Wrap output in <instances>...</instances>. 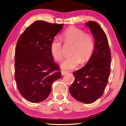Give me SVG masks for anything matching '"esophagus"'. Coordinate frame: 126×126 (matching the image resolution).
I'll use <instances>...</instances> for the list:
<instances>
[{"mask_svg": "<svg viewBox=\"0 0 126 126\" xmlns=\"http://www.w3.org/2000/svg\"><path fill=\"white\" fill-rule=\"evenodd\" d=\"M68 73V72H67V71H65V70H62V71H61V75H63V76L66 75V74Z\"/></svg>", "mask_w": 126, "mask_h": 126, "instance_id": "obj_1", "label": "esophagus"}]
</instances>
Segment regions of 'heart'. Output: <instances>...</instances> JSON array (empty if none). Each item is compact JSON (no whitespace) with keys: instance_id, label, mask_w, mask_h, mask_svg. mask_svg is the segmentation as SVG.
<instances>
[{"instance_id":"b5f03b06","label":"heart","mask_w":126,"mask_h":126,"mask_svg":"<svg viewBox=\"0 0 126 126\" xmlns=\"http://www.w3.org/2000/svg\"><path fill=\"white\" fill-rule=\"evenodd\" d=\"M62 38L66 43L73 44L71 56L66 57L61 64L63 69L69 70L75 68L80 63L87 61L91 57L94 47L92 36L85 34L83 30L75 27H70L63 32ZM50 50L51 56L56 61L63 59L62 42L58 38L51 41Z\"/></svg>"}]
</instances>
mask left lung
I'll return each instance as SVG.
<instances>
[{
  "mask_svg": "<svg viewBox=\"0 0 126 126\" xmlns=\"http://www.w3.org/2000/svg\"><path fill=\"white\" fill-rule=\"evenodd\" d=\"M85 25L94 36V50L87 64L73 72L75 80L70 86L69 92L77 101L89 104L104 93L110 74L111 56L107 37L99 24L89 21Z\"/></svg>",
  "mask_w": 126,
  "mask_h": 126,
  "instance_id": "left-lung-1",
  "label": "left lung"
}]
</instances>
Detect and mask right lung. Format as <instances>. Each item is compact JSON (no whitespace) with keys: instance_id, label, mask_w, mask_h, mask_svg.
Returning a JSON list of instances; mask_svg holds the SVG:
<instances>
[{"instance_id":"right-lung-1","label":"right lung","mask_w":126,"mask_h":126,"mask_svg":"<svg viewBox=\"0 0 126 126\" xmlns=\"http://www.w3.org/2000/svg\"><path fill=\"white\" fill-rule=\"evenodd\" d=\"M63 26L37 20L25 29L17 41L15 79L19 92L30 102L47 99L53 82L61 78L60 67L54 63L50 46Z\"/></svg>"}]
</instances>
